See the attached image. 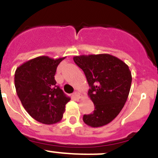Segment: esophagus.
I'll return each mask as SVG.
<instances>
[{"label": "esophagus", "instance_id": "esophagus-1", "mask_svg": "<svg viewBox=\"0 0 158 158\" xmlns=\"http://www.w3.org/2000/svg\"><path fill=\"white\" fill-rule=\"evenodd\" d=\"M73 95H74L75 97H76V98H77V99H80V98H81V97H82V95L79 92H75V93H73Z\"/></svg>", "mask_w": 158, "mask_h": 158}]
</instances>
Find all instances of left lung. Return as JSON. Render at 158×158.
Listing matches in <instances>:
<instances>
[{
    "label": "left lung",
    "instance_id": "left-lung-1",
    "mask_svg": "<svg viewBox=\"0 0 158 158\" xmlns=\"http://www.w3.org/2000/svg\"><path fill=\"white\" fill-rule=\"evenodd\" d=\"M73 61L85 74L90 86L88 95L95 107L93 113L84 115L83 121L92 127L107 125L127 100L132 81L129 67L108 54L74 56Z\"/></svg>",
    "mask_w": 158,
    "mask_h": 158
}]
</instances>
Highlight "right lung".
<instances>
[{
	"instance_id": "right-lung-1",
	"label": "right lung",
	"mask_w": 158,
	"mask_h": 158,
	"mask_svg": "<svg viewBox=\"0 0 158 158\" xmlns=\"http://www.w3.org/2000/svg\"><path fill=\"white\" fill-rule=\"evenodd\" d=\"M57 59L40 56L19 65L15 72V87L22 105L29 115L43 124H54L63 116L70 98L56 85Z\"/></svg>"
}]
</instances>
